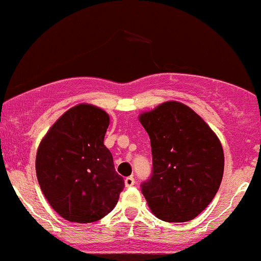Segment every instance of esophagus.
I'll return each instance as SVG.
<instances>
[{
  "label": "esophagus",
  "instance_id": "34e87169",
  "mask_svg": "<svg viewBox=\"0 0 261 261\" xmlns=\"http://www.w3.org/2000/svg\"><path fill=\"white\" fill-rule=\"evenodd\" d=\"M124 183L125 187H133L134 184H136V180H134L133 176H127V178L124 179Z\"/></svg>",
  "mask_w": 261,
  "mask_h": 261
}]
</instances>
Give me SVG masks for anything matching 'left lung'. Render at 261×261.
<instances>
[{
  "label": "left lung",
  "mask_w": 261,
  "mask_h": 261,
  "mask_svg": "<svg viewBox=\"0 0 261 261\" xmlns=\"http://www.w3.org/2000/svg\"><path fill=\"white\" fill-rule=\"evenodd\" d=\"M152 147V174L141 184L156 218L183 223L200 214L217 194L224 153L214 132L193 109L165 102L139 117Z\"/></svg>",
  "instance_id": "1"
}]
</instances>
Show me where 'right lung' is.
I'll return each instance as SVG.
<instances>
[{"mask_svg":"<svg viewBox=\"0 0 261 261\" xmlns=\"http://www.w3.org/2000/svg\"><path fill=\"white\" fill-rule=\"evenodd\" d=\"M109 117L78 105L67 111L42 139L36 173L49 205L66 220L93 223L113 210L124 188L105 145Z\"/></svg>","mask_w":261,"mask_h":261,"instance_id":"add662e5","label":"right lung"}]
</instances>
